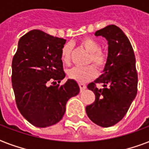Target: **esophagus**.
I'll return each instance as SVG.
<instances>
[{
    "instance_id": "34e87169",
    "label": "esophagus",
    "mask_w": 149,
    "mask_h": 149,
    "mask_svg": "<svg viewBox=\"0 0 149 149\" xmlns=\"http://www.w3.org/2000/svg\"><path fill=\"white\" fill-rule=\"evenodd\" d=\"M79 88H80V91H84V90L86 88V86L84 84H79Z\"/></svg>"
}]
</instances>
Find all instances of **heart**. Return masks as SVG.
I'll use <instances>...</instances> for the list:
<instances>
[{"instance_id": "heart-1", "label": "heart", "mask_w": 149, "mask_h": 149, "mask_svg": "<svg viewBox=\"0 0 149 149\" xmlns=\"http://www.w3.org/2000/svg\"><path fill=\"white\" fill-rule=\"evenodd\" d=\"M80 44L87 52H90L88 63H93L99 69L104 67L107 62V56L100 49V45L92 38H84L80 41ZM72 46L70 44H65L61 50V58L63 63H69L70 61ZM68 76L70 79L79 83H86L97 76V70L93 65L86 67H74L68 71Z\"/></svg>"}]
</instances>
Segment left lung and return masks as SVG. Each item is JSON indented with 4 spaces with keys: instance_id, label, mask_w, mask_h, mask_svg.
Segmentation results:
<instances>
[{
    "instance_id": "8db88e82",
    "label": "left lung",
    "mask_w": 149,
    "mask_h": 149,
    "mask_svg": "<svg viewBox=\"0 0 149 149\" xmlns=\"http://www.w3.org/2000/svg\"><path fill=\"white\" fill-rule=\"evenodd\" d=\"M95 36L106 38L108 53L103 74L87 86L95 94V101L86 107V112L96 125L107 127L119 122L128 111L136 97L138 74L132 46L120 28L108 25ZM98 83L103 89L96 87Z\"/></svg>"
}]
</instances>
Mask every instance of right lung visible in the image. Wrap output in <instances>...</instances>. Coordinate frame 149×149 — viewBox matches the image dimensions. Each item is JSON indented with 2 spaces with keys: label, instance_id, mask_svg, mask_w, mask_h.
Returning <instances> with one entry per match:
<instances>
[{
  "label": "right lung",
  "instance_id": "obj_1",
  "mask_svg": "<svg viewBox=\"0 0 149 149\" xmlns=\"http://www.w3.org/2000/svg\"><path fill=\"white\" fill-rule=\"evenodd\" d=\"M65 39L31 30L19 39L12 60V87L20 113L31 125L46 127L63 118L70 98L79 93L74 79L65 78L61 50Z\"/></svg>",
  "mask_w": 149,
  "mask_h": 149
}]
</instances>
